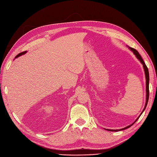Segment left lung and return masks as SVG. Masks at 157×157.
Segmentation results:
<instances>
[{"label":"left lung","instance_id":"left-lung-1","mask_svg":"<svg viewBox=\"0 0 157 157\" xmlns=\"http://www.w3.org/2000/svg\"><path fill=\"white\" fill-rule=\"evenodd\" d=\"M129 48L134 52V54L136 55V56L137 57V58L140 61H141V63L143 64V66H144V70H145V77H146V103H145V107H144V111H143V112L144 111V110L145 109V108H146V107H147V103H148V100H149V71H148V68H147V65H145V62H144V59H142V58H141V56H140V54H139V52H137L136 49H134V48H131V47H129ZM142 112V113H143ZM142 113H141V114H142ZM141 115H140V116H141ZM140 118V117L137 118L136 119V121L134 122H136V121H137V120L138 119V118ZM134 123H133V124H132L131 125H130V126H128L127 127H126V128H122V129H121V130H109V131H113V132H117V131H120V130H125V129H126V128H130V126H132L133 124H134Z\"/></svg>","mask_w":157,"mask_h":157}]
</instances>
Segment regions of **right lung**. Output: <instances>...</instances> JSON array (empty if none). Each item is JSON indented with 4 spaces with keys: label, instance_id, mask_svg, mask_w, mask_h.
Returning <instances> with one entry per match:
<instances>
[{
    "label": "right lung",
    "instance_id": "add662e5",
    "mask_svg": "<svg viewBox=\"0 0 157 157\" xmlns=\"http://www.w3.org/2000/svg\"><path fill=\"white\" fill-rule=\"evenodd\" d=\"M26 53V51H25V52H21V53H20L19 54H17L16 56V58H17V57H19L20 56H21V55H22V54H25Z\"/></svg>",
    "mask_w": 157,
    "mask_h": 157
}]
</instances>
